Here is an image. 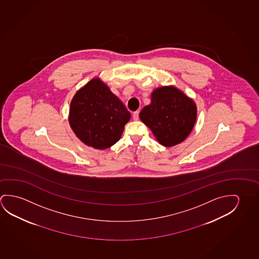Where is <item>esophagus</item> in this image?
Instances as JSON below:
<instances>
[{"label": "esophagus", "instance_id": "34e87169", "mask_svg": "<svg viewBox=\"0 0 259 259\" xmlns=\"http://www.w3.org/2000/svg\"><path fill=\"white\" fill-rule=\"evenodd\" d=\"M132 117H133V119H134V120H138L139 118H140V111H134V112H133V114H132Z\"/></svg>", "mask_w": 259, "mask_h": 259}]
</instances>
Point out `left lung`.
<instances>
[{
	"label": "left lung",
	"mask_w": 259,
	"mask_h": 259,
	"mask_svg": "<svg viewBox=\"0 0 259 259\" xmlns=\"http://www.w3.org/2000/svg\"><path fill=\"white\" fill-rule=\"evenodd\" d=\"M196 105L174 87L154 91L151 104L140 111V118L164 147L181 143L192 132L196 120Z\"/></svg>",
	"instance_id": "1"
}]
</instances>
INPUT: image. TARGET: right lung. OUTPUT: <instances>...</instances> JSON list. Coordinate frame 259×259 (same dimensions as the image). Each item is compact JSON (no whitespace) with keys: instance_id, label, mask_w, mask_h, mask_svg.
I'll use <instances>...</instances> for the list:
<instances>
[{"instance_id":"add662e5","label":"right lung","mask_w":259,"mask_h":259,"mask_svg":"<svg viewBox=\"0 0 259 259\" xmlns=\"http://www.w3.org/2000/svg\"><path fill=\"white\" fill-rule=\"evenodd\" d=\"M130 119L123 103L99 78L87 82L70 104L72 130L83 143L97 149L114 145Z\"/></svg>"}]
</instances>
